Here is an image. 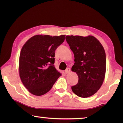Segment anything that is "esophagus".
<instances>
[{
	"mask_svg": "<svg viewBox=\"0 0 123 123\" xmlns=\"http://www.w3.org/2000/svg\"><path fill=\"white\" fill-rule=\"evenodd\" d=\"M70 71H71V70H70V69L69 68H68L66 70V71H65V72H66V74H69Z\"/></svg>",
	"mask_w": 123,
	"mask_h": 123,
	"instance_id": "1",
	"label": "esophagus"
}]
</instances>
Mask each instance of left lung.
Returning <instances> with one entry per match:
<instances>
[{
    "label": "left lung",
    "instance_id": "1",
    "mask_svg": "<svg viewBox=\"0 0 123 123\" xmlns=\"http://www.w3.org/2000/svg\"><path fill=\"white\" fill-rule=\"evenodd\" d=\"M66 39L74 54L75 63L71 70L79 78L77 84L71 87L72 90L80 97H89L97 92L105 79V49L100 42L91 35H68Z\"/></svg>",
    "mask_w": 123,
    "mask_h": 123
}]
</instances>
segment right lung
I'll list each match as a JSON object with an SVG mask.
<instances>
[{
	"mask_svg": "<svg viewBox=\"0 0 123 123\" xmlns=\"http://www.w3.org/2000/svg\"><path fill=\"white\" fill-rule=\"evenodd\" d=\"M66 35H36L22 47L19 59V77L29 92L40 96L51 90L61 74L54 63L55 51Z\"/></svg>",
	"mask_w": 123,
	"mask_h": 123,
	"instance_id": "obj_1",
	"label": "right lung"
}]
</instances>
